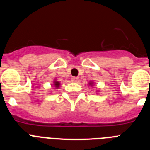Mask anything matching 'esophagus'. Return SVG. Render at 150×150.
I'll return each instance as SVG.
<instances>
[{"label": "esophagus", "instance_id": "obj_1", "mask_svg": "<svg viewBox=\"0 0 150 150\" xmlns=\"http://www.w3.org/2000/svg\"><path fill=\"white\" fill-rule=\"evenodd\" d=\"M77 80H78L77 77H75V76H73V77H71V81L72 82H76Z\"/></svg>", "mask_w": 150, "mask_h": 150}]
</instances>
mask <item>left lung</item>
Wrapping results in <instances>:
<instances>
[{"instance_id":"8db88e82","label":"left lung","mask_w":150,"mask_h":150,"mask_svg":"<svg viewBox=\"0 0 150 150\" xmlns=\"http://www.w3.org/2000/svg\"><path fill=\"white\" fill-rule=\"evenodd\" d=\"M88 84H89V86H90V85H91V86H92V85H93V83H92V82H90V83H88Z\"/></svg>"}]
</instances>
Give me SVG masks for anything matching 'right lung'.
Instances as JSON below:
<instances>
[{
    "label": "right lung",
    "instance_id": "right-lung-1",
    "mask_svg": "<svg viewBox=\"0 0 150 150\" xmlns=\"http://www.w3.org/2000/svg\"><path fill=\"white\" fill-rule=\"evenodd\" d=\"M53 86L55 88H59V87L60 86V83H59V81H57L56 79H55V81H54L53 83Z\"/></svg>",
    "mask_w": 150,
    "mask_h": 150
}]
</instances>
